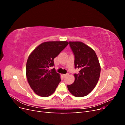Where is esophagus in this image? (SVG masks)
Masks as SVG:
<instances>
[{
    "label": "esophagus",
    "mask_w": 125,
    "mask_h": 125,
    "mask_svg": "<svg viewBox=\"0 0 125 125\" xmlns=\"http://www.w3.org/2000/svg\"><path fill=\"white\" fill-rule=\"evenodd\" d=\"M69 75V74L68 73H67V74H62V76L64 77V78H65V77H66L67 75Z\"/></svg>",
    "instance_id": "obj_1"
}]
</instances>
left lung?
Instances as JSON below:
<instances>
[{
  "mask_svg": "<svg viewBox=\"0 0 125 125\" xmlns=\"http://www.w3.org/2000/svg\"><path fill=\"white\" fill-rule=\"evenodd\" d=\"M74 55V67L80 69L74 74V81L68 85L69 92L75 97L89 94L99 80L101 66L95 52L81 42H69Z\"/></svg>",
  "mask_w": 125,
  "mask_h": 125,
  "instance_id": "1",
  "label": "left lung"
}]
</instances>
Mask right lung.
Returning a JSON list of instances; mask_svg holds the SVG:
<instances>
[{
  "mask_svg": "<svg viewBox=\"0 0 125 125\" xmlns=\"http://www.w3.org/2000/svg\"><path fill=\"white\" fill-rule=\"evenodd\" d=\"M67 41L46 42L39 45L29 55L26 65L29 84L37 95L47 97L53 93L61 81L55 69L54 59L68 44Z\"/></svg>",
  "mask_w": 125,
  "mask_h": 125,
  "instance_id": "1",
  "label": "right lung"
}]
</instances>
